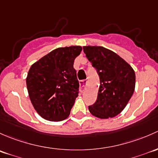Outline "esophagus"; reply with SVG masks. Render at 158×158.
<instances>
[{
    "mask_svg": "<svg viewBox=\"0 0 158 158\" xmlns=\"http://www.w3.org/2000/svg\"><path fill=\"white\" fill-rule=\"evenodd\" d=\"M87 80H82V81H80V84H81V92L84 91V87H85L86 84H87Z\"/></svg>",
    "mask_w": 158,
    "mask_h": 158,
    "instance_id": "esophagus-1",
    "label": "esophagus"
}]
</instances>
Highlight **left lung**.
Wrapping results in <instances>:
<instances>
[{"mask_svg": "<svg viewBox=\"0 0 158 158\" xmlns=\"http://www.w3.org/2000/svg\"><path fill=\"white\" fill-rule=\"evenodd\" d=\"M83 49L100 82L97 101L89 106V111L100 118L115 117L124 110L134 93V70L119 55L104 47L88 45Z\"/></svg>", "mask_w": 158, "mask_h": 158, "instance_id": "left-lung-1", "label": "left lung"}]
</instances>
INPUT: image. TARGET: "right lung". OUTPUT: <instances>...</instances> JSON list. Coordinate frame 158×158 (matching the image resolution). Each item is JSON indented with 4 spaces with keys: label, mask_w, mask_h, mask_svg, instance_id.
<instances>
[{
    "label": "right lung",
    "mask_w": 158,
    "mask_h": 158,
    "mask_svg": "<svg viewBox=\"0 0 158 158\" xmlns=\"http://www.w3.org/2000/svg\"><path fill=\"white\" fill-rule=\"evenodd\" d=\"M81 46L58 48L34 63L27 87L35 111L48 121L67 118L78 96L79 81L74 61Z\"/></svg>",
    "instance_id": "obj_1"
}]
</instances>
